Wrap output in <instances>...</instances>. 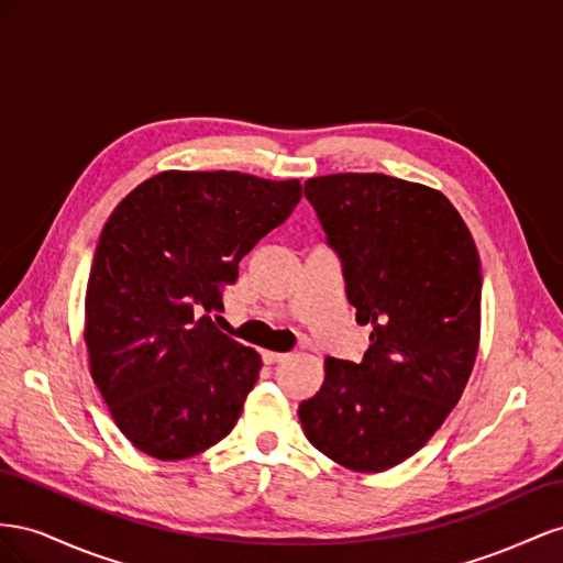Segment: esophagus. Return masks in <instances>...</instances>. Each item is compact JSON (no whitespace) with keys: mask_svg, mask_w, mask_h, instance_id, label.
Listing matches in <instances>:
<instances>
[{"mask_svg":"<svg viewBox=\"0 0 563 563\" xmlns=\"http://www.w3.org/2000/svg\"><path fill=\"white\" fill-rule=\"evenodd\" d=\"M262 358L266 365H273V363H280L287 358V353H278V351H262Z\"/></svg>","mask_w":563,"mask_h":563,"instance_id":"esophagus-1","label":"esophagus"}]
</instances>
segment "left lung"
I'll return each mask as SVG.
<instances>
[{
    "label": "left lung",
    "mask_w": 563,
    "mask_h": 563,
    "mask_svg": "<svg viewBox=\"0 0 563 563\" xmlns=\"http://www.w3.org/2000/svg\"><path fill=\"white\" fill-rule=\"evenodd\" d=\"M346 299L371 346L358 363L325 358L323 387L299 406L303 433L353 472L408 460L455 408L478 351L481 262L443 192L387 174L303 184Z\"/></svg>",
    "instance_id": "1"
}]
</instances>
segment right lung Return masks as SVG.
<instances>
[{
  "label": "right lung",
  "mask_w": 563,
  "mask_h": 563,
  "mask_svg": "<svg viewBox=\"0 0 563 563\" xmlns=\"http://www.w3.org/2000/svg\"><path fill=\"white\" fill-rule=\"evenodd\" d=\"M301 184L163 172L110 214L85 299L89 371L126 439L184 460L229 437L262 358L207 316L243 256L292 214Z\"/></svg>",
  "instance_id": "1"
}]
</instances>
